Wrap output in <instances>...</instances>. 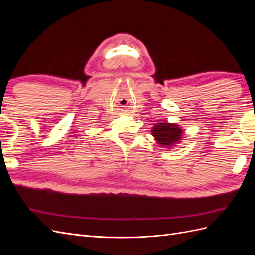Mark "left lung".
Instances as JSON below:
<instances>
[{
    "label": "left lung",
    "mask_w": 255,
    "mask_h": 255,
    "mask_svg": "<svg viewBox=\"0 0 255 255\" xmlns=\"http://www.w3.org/2000/svg\"><path fill=\"white\" fill-rule=\"evenodd\" d=\"M152 135L163 148H170L182 140V128L170 122H158L152 128Z\"/></svg>",
    "instance_id": "1"
}]
</instances>
